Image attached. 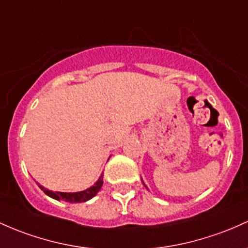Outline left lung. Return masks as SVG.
<instances>
[{"mask_svg":"<svg viewBox=\"0 0 248 248\" xmlns=\"http://www.w3.org/2000/svg\"><path fill=\"white\" fill-rule=\"evenodd\" d=\"M142 184H143V185H145V182H143V181H142ZM145 187H146V188H147V186H146V185H145Z\"/></svg>","mask_w":248,"mask_h":248,"instance_id":"8db88e82","label":"left lung"}]
</instances>
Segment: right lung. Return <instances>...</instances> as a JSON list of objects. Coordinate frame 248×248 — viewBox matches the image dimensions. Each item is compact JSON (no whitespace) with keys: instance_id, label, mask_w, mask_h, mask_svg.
<instances>
[{"instance_id":"right-lung-1","label":"right lung","mask_w":248,"mask_h":248,"mask_svg":"<svg viewBox=\"0 0 248 248\" xmlns=\"http://www.w3.org/2000/svg\"><path fill=\"white\" fill-rule=\"evenodd\" d=\"M103 185V173L100 175V178L97 179V181L95 182L92 187L89 188L81 190V192H74V193H67V192H53V190H49L47 188H45L43 186L39 185V187L48 197L53 198L55 200H63L66 202H70V203H76V202H86V201L91 200L92 198H94L95 195L99 193V190L101 189Z\"/></svg>"}]
</instances>
